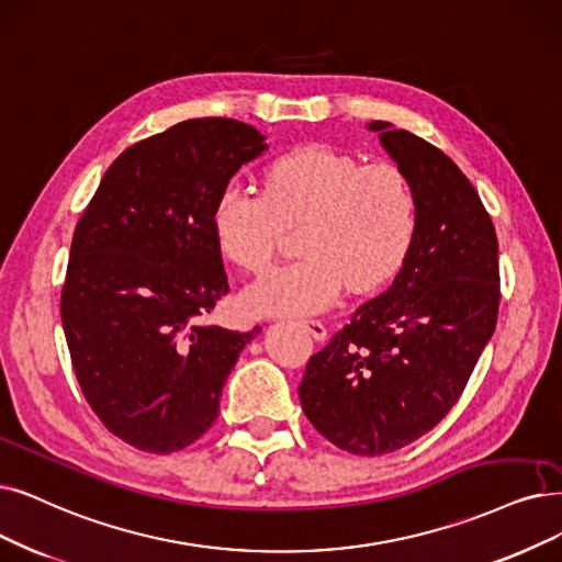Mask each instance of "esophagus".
<instances>
[{
	"instance_id": "34e87169",
	"label": "esophagus",
	"mask_w": 562,
	"mask_h": 562,
	"mask_svg": "<svg viewBox=\"0 0 562 562\" xmlns=\"http://www.w3.org/2000/svg\"><path fill=\"white\" fill-rule=\"evenodd\" d=\"M300 327H302L306 334H311L316 341H325V339H327V327H325L321 321H302Z\"/></svg>"
}]
</instances>
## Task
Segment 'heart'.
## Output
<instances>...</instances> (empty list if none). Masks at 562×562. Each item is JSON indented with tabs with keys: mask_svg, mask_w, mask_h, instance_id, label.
I'll use <instances>...</instances> for the list:
<instances>
[{
	"mask_svg": "<svg viewBox=\"0 0 562 562\" xmlns=\"http://www.w3.org/2000/svg\"><path fill=\"white\" fill-rule=\"evenodd\" d=\"M297 233L300 260L272 269L246 290L258 316H306L336 302L344 283L369 293L396 277L419 231V198L392 164L359 161L308 145L269 164L262 193L223 187L212 207L221 254L246 272H265L283 231Z\"/></svg>",
	"mask_w": 562,
	"mask_h": 562,
	"instance_id": "b5f03b06",
	"label": "heart"
}]
</instances>
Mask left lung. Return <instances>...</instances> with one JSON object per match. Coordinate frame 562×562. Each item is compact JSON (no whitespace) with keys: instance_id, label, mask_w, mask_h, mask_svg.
Wrapping results in <instances>:
<instances>
[{"instance_id":"1","label":"left lung","mask_w":562,"mask_h":562,"mask_svg":"<svg viewBox=\"0 0 562 562\" xmlns=\"http://www.w3.org/2000/svg\"><path fill=\"white\" fill-rule=\"evenodd\" d=\"M411 177L419 231L383 295L308 359L300 401L331 445L359 457L401 450L452 411L498 321V239L475 187L431 143L371 122Z\"/></svg>"}]
</instances>
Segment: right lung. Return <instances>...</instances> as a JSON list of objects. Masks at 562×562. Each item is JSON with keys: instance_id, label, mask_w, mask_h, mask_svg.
Here are the masks:
<instances>
[{"instance_id": "right-lung-1", "label": "right lung", "mask_w": 562, "mask_h": 562, "mask_svg": "<svg viewBox=\"0 0 562 562\" xmlns=\"http://www.w3.org/2000/svg\"><path fill=\"white\" fill-rule=\"evenodd\" d=\"M265 149L237 120L179 122L124 149L78 221L61 288L66 344L97 417L143 452H179L210 429L260 331L205 316L231 290L214 200Z\"/></svg>"}]
</instances>
